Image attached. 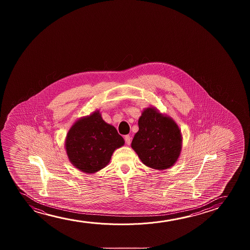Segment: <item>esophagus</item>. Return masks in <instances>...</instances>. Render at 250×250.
Masks as SVG:
<instances>
[{
	"label": "esophagus",
	"instance_id": "esophagus-1",
	"mask_svg": "<svg viewBox=\"0 0 250 250\" xmlns=\"http://www.w3.org/2000/svg\"><path fill=\"white\" fill-rule=\"evenodd\" d=\"M125 143H126L127 145H130V140H131V137L129 136V135H127V136H125Z\"/></svg>",
	"mask_w": 250,
	"mask_h": 250
}]
</instances>
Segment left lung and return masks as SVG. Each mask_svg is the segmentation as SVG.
<instances>
[{
	"mask_svg": "<svg viewBox=\"0 0 250 250\" xmlns=\"http://www.w3.org/2000/svg\"><path fill=\"white\" fill-rule=\"evenodd\" d=\"M138 127L131 147L142 162L159 171L174 166L183 144L181 130L175 120L150 106L142 112Z\"/></svg>",
	"mask_w": 250,
	"mask_h": 250,
	"instance_id": "left-lung-1",
	"label": "left lung"
}]
</instances>
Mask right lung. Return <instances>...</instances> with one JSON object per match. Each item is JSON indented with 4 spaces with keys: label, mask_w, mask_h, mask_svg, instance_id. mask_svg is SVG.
Returning a JSON list of instances; mask_svg holds the SVG:
<instances>
[{
    "label": "right lung",
    "mask_w": 250,
    "mask_h": 250,
    "mask_svg": "<svg viewBox=\"0 0 250 250\" xmlns=\"http://www.w3.org/2000/svg\"><path fill=\"white\" fill-rule=\"evenodd\" d=\"M124 144L116 128L106 123L100 110H96L72 124L65 137V149L76 168L92 174L106 167L113 152Z\"/></svg>",
    "instance_id": "obj_1"
}]
</instances>
